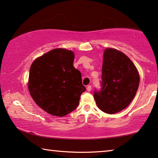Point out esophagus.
<instances>
[{"label": "esophagus", "mask_w": 158, "mask_h": 158, "mask_svg": "<svg viewBox=\"0 0 158 158\" xmlns=\"http://www.w3.org/2000/svg\"><path fill=\"white\" fill-rule=\"evenodd\" d=\"M86 89H87L88 92H90V91L92 90V86H91V85L87 86V87H86Z\"/></svg>", "instance_id": "1"}]
</instances>
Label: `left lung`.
<instances>
[{
  "label": "left lung",
  "mask_w": 158,
  "mask_h": 158,
  "mask_svg": "<svg viewBox=\"0 0 158 158\" xmlns=\"http://www.w3.org/2000/svg\"><path fill=\"white\" fill-rule=\"evenodd\" d=\"M102 74L101 89L94 92L97 105L107 114L120 112L136 94L139 84L137 68L123 52L106 48L104 52Z\"/></svg>",
  "instance_id": "8db88e82"
}]
</instances>
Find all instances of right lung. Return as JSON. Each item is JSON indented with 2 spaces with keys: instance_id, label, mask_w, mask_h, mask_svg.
I'll list each match as a JSON object with an SVG mask.
<instances>
[{
  "instance_id": "obj_1",
  "label": "right lung",
  "mask_w": 158,
  "mask_h": 158,
  "mask_svg": "<svg viewBox=\"0 0 158 158\" xmlns=\"http://www.w3.org/2000/svg\"><path fill=\"white\" fill-rule=\"evenodd\" d=\"M72 51L56 48L38 58L30 68L28 90L41 109L58 117H63L79 105L86 88L81 72L73 66Z\"/></svg>"
}]
</instances>
